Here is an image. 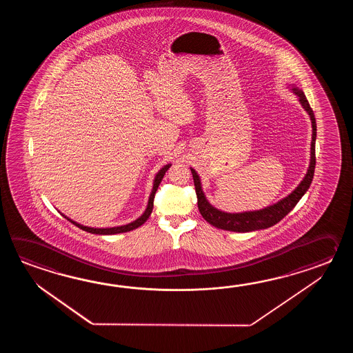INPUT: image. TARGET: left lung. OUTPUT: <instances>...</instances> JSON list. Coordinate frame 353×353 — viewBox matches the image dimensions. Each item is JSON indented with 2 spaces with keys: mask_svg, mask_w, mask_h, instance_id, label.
Masks as SVG:
<instances>
[{
  "mask_svg": "<svg viewBox=\"0 0 353 353\" xmlns=\"http://www.w3.org/2000/svg\"><path fill=\"white\" fill-rule=\"evenodd\" d=\"M288 88L293 92L294 94L299 99L300 105L307 111L310 121H312V143H310V161L307 166V172L305 176L300 181L299 185L294 189L293 192L285 198L280 199L279 202L271 204L269 207H265L263 210H248V212H240V213H228L223 210H218L213 207L207 196L203 192L202 183L198 173L193 168H190V172L193 174L194 180L195 193L198 198V210L201 212L203 218L214 227L232 231V232H251L257 230H265L271 225H276L286 214L293 210L299 202L301 196L307 193V189L312 184V180L314 176L315 169V139H316V123H315L314 113L310 108L307 97L304 92L296 87L295 84L288 85Z\"/></svg>",
  "mask_w": 353,
  "mask_h": 353,
  "instance_id": "left-lung-1",
  "label": "left lung"
}]
</instances>
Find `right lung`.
I'll return each instance as SVG.
<instances>
[{"mask_svg": "<svg viewBox=\"0 0 353 353\" xmlns=\"http://www.w3.org/2000/svg\"><path fill=\"white\" fill-rule=\"evenodd\" d=\"M172 166V164H166V165L163 166L160 170H159L157 175H155V178H154V183H152V189H151L150 196H149V201H148V205H146V210L143 212V214L140 216V217L135 219V221H132L131 223H128V225H117V227H110V228H94V227H88V225H83L81 223H78V222H75L73 219H70V218L67 217L65 214H63V217L67 218L68 221H70L73 225H77V227H79L81 230L83 231H85V232L94 233V234H117V233H123L128 232V231H132V230H135L137 227H140V225H143L146 221H148V218L150 217L151 212H152V207H154V196H155V193H157V190H158L159 184L161 183V180L164 178V175H165L166 170L169 169Z\"/></svg>", "mask_w": 353, "mask_h": 353, "instance_id": "right-lung-1", "label": "right lung"}]
</instances>
